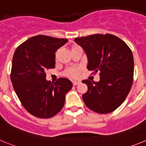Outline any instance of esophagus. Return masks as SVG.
Here are the masks:
<instances>
[{"label":"esophagus","mask_w":146,"mask_h":146,"mask_svg":"<svg viewBox=\"0 0 146 146\" xmlns=\"http://www.w3.org/2000/svg\"><path fill=\"white\" fill-rule=\"evenodd\" d=\"M80 82V81H77V80L72 81V83H73V85H74V86H76V85L79 84Z\"/></svg>","instance_id":"obj_1"}]
</instances>
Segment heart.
<instances>
[{
  "mask_svg": "<svg viewBox=\"0 0 146 146\" xmlns=\"http://www.w3.org/2000/svg\"><path fill=\"white\" fill-rule=\"evenodd\" d=\"M80 74V69L77 67H72L70 69H67L65 72V74L69 77H72V78H75L79 76Z\"/></svg>",
  "mask_w": 146,
  "mask_h": 146,
  "instance_id": "1",
  "label": "heart"
}]
</instances>
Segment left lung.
<instances>
[{
    "label": "left lung",
    "instance_id": "8db88e82",
    "mask_svg": "<svg viewBox=\"0 0 146 146\" xmlns=\"http://www.w3.org/2000/svg\"><path fill=\"white\" fill-rule=\"evenodd\" d=\"M88 57L87 68L99 72L100 80H82L86 106L97 113L114 111L124 102L133 82L134 58L129 46L114 35L94 34L74 38Z\"/></svg>",
    "mask_w": 146,
    "mask_h": 146
}]
</instances>
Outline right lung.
Here are the masks:
<instances>
[{"label":"right lung","instance_id":"add662e5","mask_svg":"<svg viewBox=\"0 0 146 146\" xmlns=\"http://www.w3.org/2000/svg\"><path fill=\"white\" fill-rule=\"evenodd\" d=\"M68 42L38 35L17 47L12 59L11 80L17 96L27 111L40 118H49L60 111L65 96L72 88L67 78L55 83L46 80L45 71L55 68L56 50Z\"/></svg>","mask_w":146,"mask_h":146}]
</instances>
